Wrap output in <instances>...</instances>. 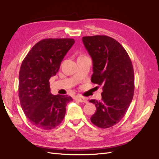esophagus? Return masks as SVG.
Listing matches in <instances>:
<instances>
[{
  "label": "esophagus",
  "mask_w": 159,
  "mask_h": 159,
  "mask_svg": "<svg viewBox=\"0 0 159 159\" xmlns=\"http://www.w3.org/2000/svg\"><path fill=\"white\" fill-rule=\"evenodd\" d=\"M75 100L78 101V102L81 103H88V100L86 98H80V97H76L75 98Z\"/></svg>",
  "instance_id": "obj_1"
}]
</instances>
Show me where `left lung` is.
<instances>
[{
    "label": "left lung",
    "mask_w": 159,
    "mask_h": 159,
    "mask_svg": "<svg viewBox=\"0 0 159 159\" xmlns=\"http://www.w3.org/2000/svg\"><path fill=\"white\" fill-rule=\"evenodd\" d=\"M82 41L92 58V83L103 85L102 100L91 99L95 113L91 121L102 129L118 123L125 115L133 98L134 70L124 48L107 36H84Z\"/></svg>",
    "instance_id": "left-lung-1"
}]
</instances>
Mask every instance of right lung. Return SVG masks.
I'll return each mask as SVG.
<instances>
[{
	"mask_svg": "<svg viewBox=\"0 0 159 159\" xmlns=\"http://www.w3.org/2000/svg\"><path fill=\"white\" fill-rule=\"evenodd\" d=\"M75 43L72 38H47L34 46L19 71V99L24 113L38 129L50 130L61 123L68 95H52L49 80L59 70L61 62Z\"/></svg>",
	"mask_w": 159,
	"mask_h": 159,
	"instance_id": "1",
	"label": "right lung"
}]
</instances>
